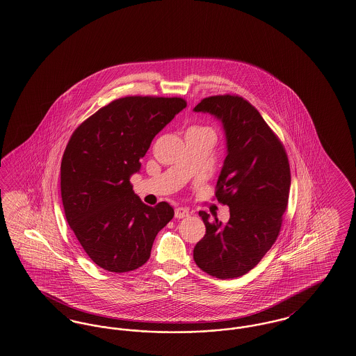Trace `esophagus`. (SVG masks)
<instances>
[{
	"instance_id": "obj_1",
	"label": "esophagus",
	"mask_w": 356,
	"mask_h": 356,
	"mask_svg": "<svg viewBox=\"0 0 356 356\" xmlns=\"http://www.w3.org/2000/svg\"><path fill=\"white\" fill-rule=\"evenodd\" d=\"M188 209H186V208H182V207H179V208H177L175 209V218H184V217H188Z\"/></svg>"
}]
</instances>
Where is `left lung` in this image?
Wrapping results in <instances>:
<instances>
[{"label": "left lung", "mask_w": 356, "mask_h": 356, "mask_svg": "<svg viewBox=\"0 0 356 356\" xmlns=\"http://www.w3.org/2000/svg\"><path fill=\"white\" fill-rule=\"evenodd\" d=\"M193 112L209 113L222 123L227 154L216 197L230 208L226 225L199 212L207 232L193 248V260L216 278L241 277L259 264L281 230L291 184L287 154L260 113L241 96L207 97Z\"/></svg>", "instance_id": "8db88e82"}]
</instances>
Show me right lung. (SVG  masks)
Segmentation results:
<instances>
[{"mask_svg":"<svg viewBox=\"0 0 356 356\" xmlns=\"http://www.w3.org/2000/svg\"><path fill=\"white\" fill-rule=\"evenodd\" d=\"M186 106L181 97L126 96L92 114L66 145L65 216L86 254L108 272L145 264L156 235L174 217L166 202L143 203L130 177L140 170L153 138Z\"/></svg>","mask_w":356,"mask_h":356,"instance_id":"add662e5","label":"right lung"}]
</instances>
